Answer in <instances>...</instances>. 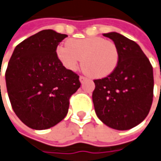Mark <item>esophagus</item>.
Here are the masks:
<instances>
[{
	"label": "esophagus",
	"mask_w": 161,
	"mask_h": 161,
	"mask_svg": "<svg viewBox=\"0 0 161 161\" xmlns=\"http://www.w3.org/2000/svg\"><path fill=\"white\" fill-rule=\"evenodd\" d=\"M86 80H87V78H86L85 76H82V75H81V76H80V81L81 83L84 82Z\"/></svg>",
	"instance_id": "esophagus-1"
}]
</instances>
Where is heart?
I'll list each match as a JSON object with an SVG mask.
<instances>
[{
    "label": "heart",
    "instance_id": "obj_1",
    "mask_svg": "<svg viewBox=\"0 0 161 161\" xmlns=\"http://www.w3.org/2000/svg\"><path fill=\"white\" fill-rule=\"evenodd\" d=\"M58 60L69 71L78 68L82 58L83 70L94 78H104L112 74L119 61L116 44L100 36L73 38L56 50Z\"/></svg>",
    "mask_w": 161,
    "mask_h": 161
}]
</instances>
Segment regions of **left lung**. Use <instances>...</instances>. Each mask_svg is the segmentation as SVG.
I'll return each mask as SVG.
<instances>
[{"label": "left lung", "mask_w": 161, "mask_h": 161, "mask_svg": "<svg viewBox=\"0 0 161 161\" xmlns=\"http://www.w3.org/2000/svg\"><path fill=\"white\" fill-rule=\"evenodd\" d=\"M103 36L117 46L119 61L112 74L94 80L92 99L95 113L112 129H131L150 111L153 98V66L134 41L116 32Z\"/></svg>", "instance_id": "1"}]
</instances>
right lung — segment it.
<instances>
[{"label": "right lung", "instance_id": "add662e5", "mask_svg": "<svg viewBox=\"0 0 161 161\" xmlns=\"http://www.w3.org/2000/svg\"><path fill=\"white\" fill-rule=\"evenodd\" d=\"M67 35L44 30L16 45L5 73L15 115L28 127L45 130L68 112L69 100L80 87L79 75L64 67L56 54Z\"/></svg>", "mask_w": 161, "mask_h": 161}]
</instances>
